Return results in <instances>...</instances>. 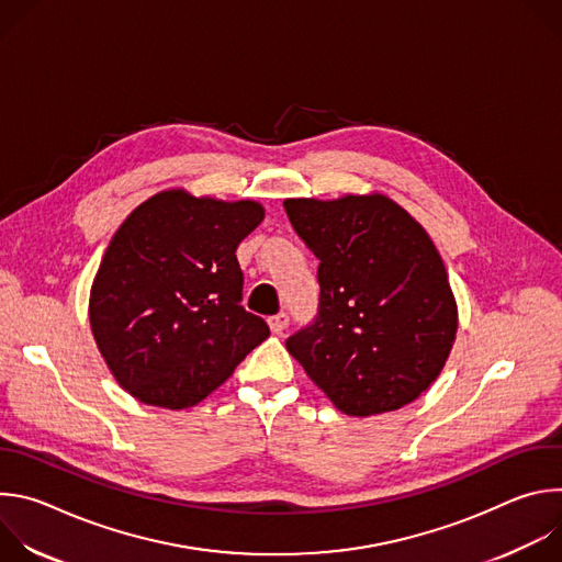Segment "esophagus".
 Masks as SVG:
<instances>
[{"label":"esophagus","instance_id":"1","mask_svg":"<svg viewBox=\"0 0 562 562\" xmlns=\"http://www.w3.org/2000/svg\"><path fill=\"white\" fill-rule=\"evenodd\" d=\"M269 327H271V331L273 334H284V329L289 327V313H284V311H280L278 315H273V317H269Z\"/></svg>","mask_w":562,"mask_h":562}]
</instances>
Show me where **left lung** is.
<instances>
[{"mask_svg": "<svg viewBox=\"0 0 562 562\" xmlns=\"http://www.w3.org/2000/svg\"><path fill=\"white\" fill-rule=\"evenodd\" d=\"M319 260L317 313L289 353L349 416L395 412L429 389L458 329L447 269L425 228L384 195L284 200Z\"/></svg>", "mask_w": 562, "mask_h": 562, "instance_id": "1", "label": "left lung"}]
</instances>
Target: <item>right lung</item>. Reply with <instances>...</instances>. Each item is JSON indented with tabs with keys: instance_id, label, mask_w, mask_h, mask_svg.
I'll list each match as a JSON object with an SVG mask.
<instances>
[{
	"instance_id": "add662e5",
	"label": "right lung",
	"mask_w": 562,
	"mask_h": 562,
	"mask_svg": "<svg viewBox=\"0 0 562 562\" xmlns=\"http://www.w3.org/2000/svg\"><path fill=\"white\" fill-rule=\"evenodd\" d=\"M258 202L165 191L117 228L91 291V329L117 382L153 407L184 409L269 338L243 306L235 249L262 222Z\"/></svg>"
}]
</instances>
